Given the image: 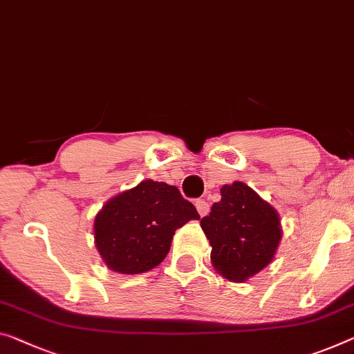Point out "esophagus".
<instances>
[{
	"instance_id": "1",
	"label": "esophagus",
	"mask_w": 354,
	"mask_h": 354,
	"mask_svg": "<svg viewBox=\"0 0 354 354\" xmlns=\"http://www.w3.org/2000/svg\"><path fill=\"white\" fill-rule=\"evenodd\" d=\"M195 207H197V211L200 216H207L209 213L208 202H205V200H202V198H198L197 202H195Z\"/></svg>"
}]
</instances>
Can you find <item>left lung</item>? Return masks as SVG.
Here are the masks:
<instances>
[{
  "mask_svg": "<svg viewBox=\"0 0 354 354\" xmlns=\"http://www.w3.org/2000/svg\"><path fill=\"white\" fill-rule=\"evenodd\" d=\"M200 225L209 240L214 270L234 283L263 270L283 236L278 211L241 181L221 187V200Z\"/></svg>",
  "mask_w": 354,
  "mask_h": 354,
  "instance_id": "left-lung-1",
  "label": "left lung"
}]
</instances>
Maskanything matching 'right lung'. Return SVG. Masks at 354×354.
I'll return each instance as SVG.
<instances>
[{
    "label": "right lung",
    "instance_id": "obj_1",
    "mask_svg": "<svg viewBox=\"0 0 354 354\" xmlns=\"http://www.w3.org/2000/svg\"><path fill=\"white\" fill-rule=\"evenodd\" d=\"M191 219H200L178 187L145 179L109 198L93 221L97 251L109 270L138 275L159 266L173 235Z\"/></svg>",
    "mask_w": 354,
    "mask_h": 354
}]
</instances>
